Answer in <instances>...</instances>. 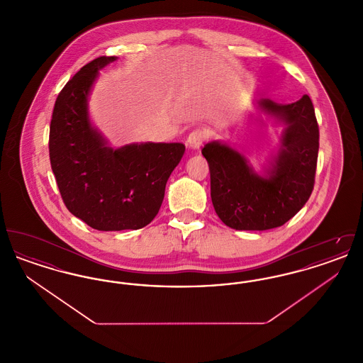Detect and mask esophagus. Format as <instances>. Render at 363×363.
Masks as SVG:
<instances>
[{"instance_id": "obj_1", "label": "esophagus", "mask_w": 363, "mask_h": 363, "mask_svg": "<svg viewBox=\"0 0 363 363\" xmlns=\"http://www.w3.org/2000/svg\"><path fill=\"white\" fill-rule=\"evenodd\" d=\"M208 138V130L204 128H196L189 133V136L186 138V144L190 148H199L206 140Z\"/></svg>"}]
</instances>
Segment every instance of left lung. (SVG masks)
Instances as JSON below:
<instances>
[{"label":"left lung","instance_id":"8db88e82","mask_svg":"<svg viewBox=\"0 0 363 363\" xmlns=\"http://www.w3.org/2000/svg\"><path fill=\"white\" fill-rule=\"evenodd\" d=\"M286 123L281 148L267 177L255 173L243 156L218 141L203 148L211 174L212 204L225 225L269 230L289 222L306 204L314 188L318 123L308 95L290 104L259 101Z\"/></svg>","mask_w":363,"mask_h":363}]
</instances>
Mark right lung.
<instances>
[{
	"mask_svg": "<svg viewBox=\"0 0 363 363\" xmlns=\"http://www.w3.org/2000/svg\"><path fill=\"white\" fill-rule=\"evenodd\" d=\"M98 57L79 70L57 96L49 154L62 201L99 231L138 230L152 222L167 179L185 152L181 143L108 148L91 126L86 99L98 70L116 61Z\"/></svg>",
	"mask_w": 363,
	"mask_h": 363,
	"instance_id": "obj_1",
	"label": "right lung"
}]
</instances>
